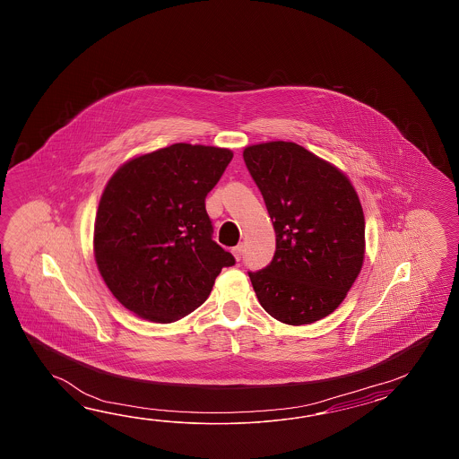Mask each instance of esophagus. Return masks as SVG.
Masks as SVG:
<instances>
[{
    "instance_id": "1",
    "label": "esophagus",
    "mask_w": 459,
    "mask_h": 459,
    "mask_svg": "<svg viewBox=\"0 0 459 459\" xmlns=\"http://www.w3.org/2000/svg\"><path fill=\"white\" fill-rule=\"evenodd\" d=\"M231 253H233L234 257L239 261V259H241V255H243V244H238V246H234L233 249H231Z\"/></svg>"
}]
</instances>
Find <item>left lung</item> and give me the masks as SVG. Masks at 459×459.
<instances>
[{"label": "left lung", "mask_w": 459, "mask_h": 459, "mask_svg": "<svg viewBox=\"0 0 459 459\" xmlns=\"http://www.w3.org/2000/svg\"><path fill=\"white\" fill-rule=\"evenodd\" d=\"M275 230L273 261L251 273L264 310L287 325L334 312L364 259V215L348 177L295 143L244 149Z\"/></svg>", "instance_id": "1"}]
</instances>
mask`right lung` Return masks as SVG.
Returning a JSON list of instances; mask_svg holds the SVG:
<instances>
[{
	"label": "right lung",
	"mask_w": 459,
	"mask_h": 459,
	"mask_svg": "<svg viewBox=\"0 0 459 459\" xmlns=\"http://www.w3.org/2000/svg\"><path fill=\"white\" fill-rule=\"evenodd\" d=\"M230 149L172 144L126 162L109 178L95 220V259L127 310L156 323L205 302L233 254L213 241L205 198Z\"/></svg>",
	"instance_id": "add662e5"
}]
</instances>
